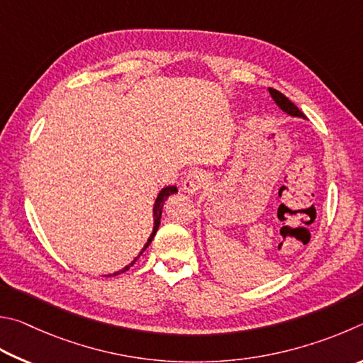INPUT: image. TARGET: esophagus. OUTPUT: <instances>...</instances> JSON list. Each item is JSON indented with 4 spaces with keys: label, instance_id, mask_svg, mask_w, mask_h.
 <instances>
[{
    "label": "esophagus",
    "instance_id": "obj_1",
    "mask_svg": "<svg viewBox=\"0 0 363 363\" xmlns=\"http://www.w3.org/2000/svg\"><path fill=\"white\" fill-rule=\"evenodd\" d=\"M207 183V175L202 170H191L183 180V191L188 194H196L199 189L204 188Z\"/></svg>",
    "mask_w": 363,
    "mask_h": 363
}]
</instances>
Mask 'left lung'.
<instances>
[{
    "mask_svg": "<svg viewBox=\"0 0 363 363\" xmlns=\"http://www.w3.org/2000/svg\"><path fill=\"white\" fill-rule=\"evenodd\" d=\"M269 94H271V97L274 99V101L276 104L281 106V110H284L285 113H289L290 116H298V118H306L304 116V114L300 111V108H298L295 104H291V101L285 97V95L282 94V92H279V91H276V89H272V87H269Z\"/></svg>",
    "mask_w": 363,
    "mask_h": 363,
    "instance_id": "8db88e82",
    "label": "left lung"
}]
</instances>
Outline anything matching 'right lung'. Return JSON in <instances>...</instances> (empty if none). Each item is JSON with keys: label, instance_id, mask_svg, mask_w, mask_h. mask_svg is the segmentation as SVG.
I'll use <instances>...</instances> for the list:
<instances>
[{"label": "right lung", "instance_id": "1", "mask_svg": "<svg viewBox=\"0 0 363 363\" xmlns=\"http://www.w3.org/2000/svg\"><path fill=\"white\" fill-rule=\"evenodd\" d=\"M174 193H177V186H165L161 193H159V196H157V199H156V204H155V208H152V212H155V228H152V233H151V236H150V239H148V242L145 244V247H143V250L140 252V255H142V253L146 250V247H148L150 244H151V240H152V238H155V234H156V231H157V228H159V223H161V215H162V206H164V202H165V199L169 198L170 194H174ZM138 259V257L133 259V262L129 264V266H125V268L123 269V271H119V272H124V271H127L130 268V266L135 263ZM118 274V272H116Z\"/></svg>", "mask_w": 363, "mask_h": 363}]
</instances>
